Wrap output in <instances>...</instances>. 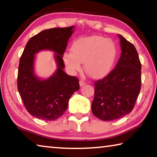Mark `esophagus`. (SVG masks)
<instances>
[{
	"label": "esophagus",
	"mask_w": 157,
	"mask_h": 157,
	"mask_svg": "<svg viewBox=\"0 0 157 157\" xmlns=\"http://www.w3.org/2000/svg\"><path fill=\"white\" fill-rule=\"evenodd\" d=\"M79 85H80V86H81V87L83 86H85V85H86V82L82 81V80H80V81H79Z\"/></svg>",
	"instance_id": "1"
}]
</instances>
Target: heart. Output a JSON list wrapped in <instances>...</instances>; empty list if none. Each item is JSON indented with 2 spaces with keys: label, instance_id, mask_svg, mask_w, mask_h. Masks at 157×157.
Here are the masks:
<instances>
[{
  "label": "heart",
  "instance_id": "b5f03b06",
  "mask_svg": "<svg viewBox=\"0 0 157 157\" xmlns=\"http://www.w3.org/2000/svg\"><path fill=\"white\" fill-rule=\"evenodd\" d=\"M71 52L63 54L66 67L71 73L81 69L84 63L85 71L93 78H104L113 65L116 48L111 40L99 35L81 37L73 43Z\"/></svg>",
  "mask_w": 157,
  "mask_h": 157
}]
</instances>
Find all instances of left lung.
I'll return each instance as SVG.
<instances>
[{"label": "left lung", "instance_id": "left-lung-1", "mask_svg": "<svg viewBox=\"0 0 157 157\" xmlns=\"http://www.w3.org/2000/svg\"><path fill=\"white\" fill-rule=\"evenodd\" d=\"M121 56L115 68L94 83L92 113L104 121L123 117L132 112L141 88V64L134 46L118 35Z\"/></svg>", "mask_w": 157, "mask_h": 157}]
</instances>
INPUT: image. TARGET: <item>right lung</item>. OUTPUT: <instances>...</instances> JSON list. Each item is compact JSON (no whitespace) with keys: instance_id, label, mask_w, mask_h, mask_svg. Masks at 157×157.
Returning a JSON list of instances; mask_svg holds the SVG:
<instances>
[{"instance_id":"right-lung-1","label":"right lung","mask_w":157,"mask_h":157,"mask_svg":"<svg viewBox=\"0 0 157 157\" xmlns=\"http://www.w3.org/2000/svg\"><path fill=\"white\" fill-rule=\"evenodd\" d=\"M74 26L44 30L28 41L19 60L17 88L24 106L38 119L53 121L64 114L74 92L78 90V79L64 71L63 60L68 40ZM54 52L57 69L48 79L34 73L35 54L41 50Z\"/></svg>"}]
</instances>
